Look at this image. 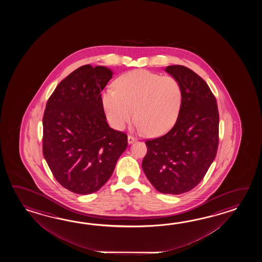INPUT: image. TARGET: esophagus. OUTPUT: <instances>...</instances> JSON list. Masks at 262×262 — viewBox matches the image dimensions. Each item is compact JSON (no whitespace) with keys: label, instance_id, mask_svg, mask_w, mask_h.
<instances>
[{"label":"esophagus","instance_id":"obj_1","mask_svg":"<svg viewBox=\"0 0 262 262\" xmlns=\"http://www.w3.org/2000/svg\"><path fill=\"white\" fill-rule=\"evenodd\" d=\"M127 140H128L129 144H132V143H134V142L137 140V139L134 138L133 136H130V135H129L128 137H127Z\"/></svg>","mask_w":262,"mask_h":262}]
</instances>
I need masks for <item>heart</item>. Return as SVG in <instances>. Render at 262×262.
I'll return each mask as SVG.
<instances>
[{"instance_id":"1","label":"heart","mask_w":262,"mask_h":262,"mask_svg":"<svg viewBox=\"0 0 262 262\" xmlns=\"http://www.w3.org/2000/svg\"><path fill=\"white\" fill-rule=\"evenodd\" d=\"M102 103L114 128H124L135 111L138 128L158 136L167 132L178 117L182 90L175 78L138 69L118 78L115 88L103 93Z\"/></svg>"}]
</instances>
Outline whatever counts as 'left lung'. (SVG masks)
<instances>
[{"instance_id": "left-lung-1", "label": "left lung", "mask_w": 262, "mask_h": 262, "mask_svg": "<svg viewBox=\"0 0 262 262\" xmlns=\"http://www.w3.org/2000/svg\"><path fill=\"white\" fill-rule=\"evenodd\" d=\"M166 71L181 87V107L172 128L145 141L142 169L157 191L180 195L201 183L216 156L219 113L214 95L198 74L184 66Z\"/></svg>"}]
</instances>
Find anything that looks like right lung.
<instances>
[{
  "instance_id": "add662e5",
  "label": "right lung",
  "mask_w": 262,
  "mask_h": 262,
  "mask_svg": "<svg viewBox=\"0 0 262 262\" xmlns=\"http://www.w3.org/2000/svg\"><path fill=\"white\" fill-rule=\"evenodd\" d=\"M112 71L90 64L78 67L56 87L43 116V155L57 182L88 195L111 178L127 147V135L111 128L101 92Z\"/></svg>"
}]
</instances>
